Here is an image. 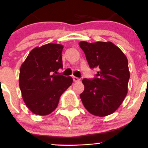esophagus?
Listing matches in <instances>:
<instances>
[{
	"label": "esophagus",
	"mask_w": 148,
	"mask_h": 148,
	"mask_svg": "<svg viewBox=\"0 0 148 148\" xmlns=\"http://www.w3.org/2000/svg\"><path fill=\"white\" fill-rule=\"evenodd\" d=\"M73 80H74V82H79L81 79H80L79 78L76 77V76H73Z\"/></svg>",
	"instance_id": "1"
}]
</instances>
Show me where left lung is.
Segmentation results:
<instances>
[{
  "instance_id": "left-lung-1",
  "label": "left lung",
  "mask_w": 148,
  "mask_h": 148,
  "mask_svg": "<svg viewBox=\"0 0 148 148\" xmlns=\"http://www.w3.org/2000/svg\"><path fill=\"white\" fill-rule=\"evenodd\" d=\"M91 69H98L96 77L84 79L85 88L80 95L85 108L91 114L103 117L115 112L128 90L130 77L126 56L112 42H80Z\"/></svg>"
}]
</instances>
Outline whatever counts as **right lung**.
<instances>
[{"mask_svg": "<svg viewBox=\"0 0 148 148\" xmlns=\"http://www.w3.org/2000/svg\"><path fill=\"white\" fill-rule=\"evenodd\" d=\"M63 46L47 44L33 49L21 64L19 87L22 97L31 112L38 115L52 113L61 95L71 86L73 79L56 74L62 68Z\"/></svg>", "mask_w": 148, "mask_h": 148, "instance_id": "obj_1", "label": "right lung"}]
</instances>
